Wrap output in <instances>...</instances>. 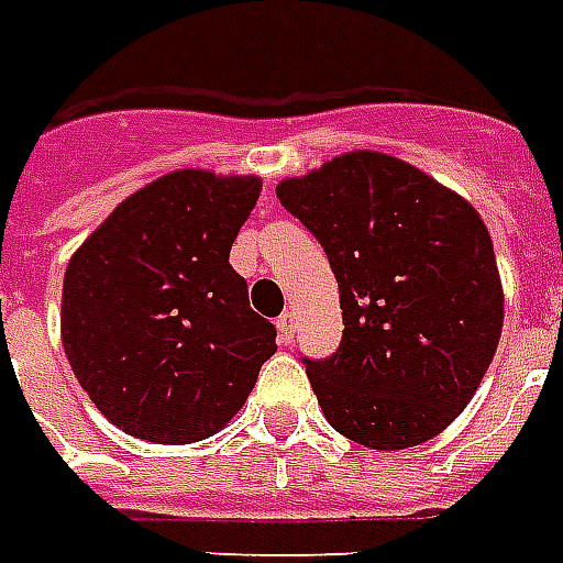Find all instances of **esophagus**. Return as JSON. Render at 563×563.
<instances>
[{
	"label": "esophagus",
	"instance_id": "obj_1",
	"mask_svg": "<svg viewBox=\"0 0 563 563\" xmlns=\"http://www.w3.org/2000/svg\"><path fill=\"white\" fill-rule=\"evenodd\" d=\"M276 327L282 344H290V341H294V332H297V314H294V311H285V314L278 317Z\"/></svg>",
	"mask_w": 563,
	"mask_h": 563
}]
</instances>
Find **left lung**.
<instances>
[{
  "label": "left lung",
  "instance_id": "left-lung-1",
  "mask_svg": "<svg viewBox=\"0 0 563 563\" xmlns=\"http://www.w3.org/2000/svg\"><path fill=\"white\" fill-rule=\"evenodd\" d=\"M327 249L344 338L302 358L338 433L404 451L466 409L496 356L505 290L493 240L466 198L379 151H350L276 186Z\"/></svg>",
  "mask_w": 563,
  "mask_h": 563
}]
</instances>
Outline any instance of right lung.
<instances>
[{"instance_id": "1", "label": "right lung", "mask_w": 563, "mask_h": 563, "mask_svg": "<svg viewBox=\"0 0 563 563\" xmlns=\"http://www.w3.org/2000/svg\"><path fill=\"white\" fill-rule=\"evenodd\" d=\"M261 177L180 168L142 186L76 249L62 344L79 386L118 430L156 445L213 437L276 353L228 264Z\"/></svg>"}]
</instances>
